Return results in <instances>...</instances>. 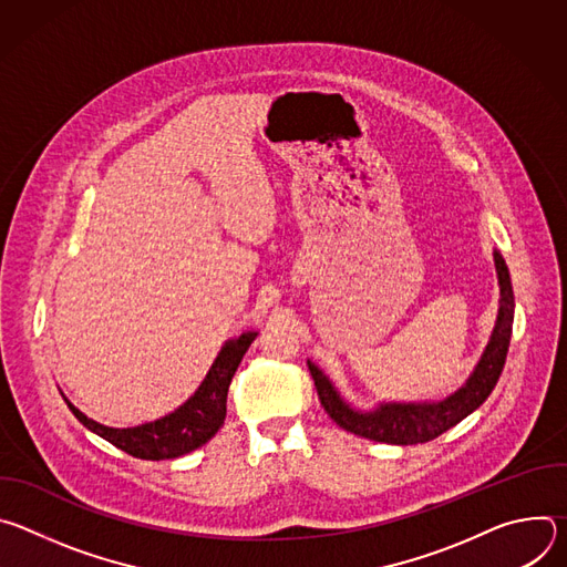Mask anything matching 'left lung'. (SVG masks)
Wrapping results in <instances>:
<instances>
[{
  "instance_id": "1",
  "label": "left lung",
  "mask_w": 567,
  "mask_h": 567,
  "mask_svg": "<svg viewBox=\"0 0 567 567\" xmlns=\"http://www.w3.org/2000/svg\"><path fill=\"white\" fill-rule=\"evenodd\" d=\"M496 271L501 282V309L498 320L492 334V341L484 350L475 372L460 388L455 394L440 403H385L374 413H357L339 396L330 379L322 374L313 363L309 365L320 406L326 413L346 431L385 444H424L455 424H460L466 415H471L482 401L487 399L498 383V377L505 368L509 341H512V326H514V291L505 260L496 254Z\"/></svg>"
}]
</instances>
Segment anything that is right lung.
<instances>
[{"mask_svg":"<svg viewBox=\"0 0 567 567\" xmlns=\"http://www.w3.org/2000/svg\"><path fill=\"white\" fill-rule=\"evenodd\" d=\"M256 337V332H247L235 341H228L215 359L213 368L208 370L199 390L184 406H179L164 420L134 429H110L80 413L66 399L64 401L71 413L78 417V422H83L90 431L134 457L168 460L186 455L206 444L221 429L226 417V394L230 379Z\"/></svg>","mask_w":567,"mask_h":567,"instance_id":"add662e5","label":"right lung"}]
</instances>
